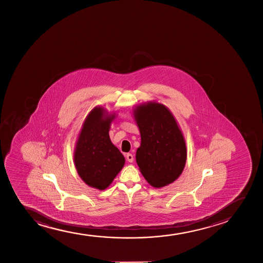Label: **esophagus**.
I'll use <instances>...</instances> for the list:
<instances>
[{"mask_svg":"<svg viewBox=\"0 0 263 263\" xmlns=\"http://www.w3.org/2000/svg\"><path fill=\"white\" fill-rule=\"evenodd\" d=\"M126 160L130 162V163H133V160H134V159H133V155L132 154H126Z\"/></svg>","mask_w":263,"mask_h":263,"instance_id":"esophagus-1","label":"esophagus"}]
</instances>
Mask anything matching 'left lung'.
I'll use <instances>...</instances> for the list:
<instances>
[{
    "mask_svg": "<svg viewBox=\"0 0 263 263\" xmlns=\"http://www.w3.org/2000/svg\"><path fill=\"white\" fill-rule=\"evenodd\" d=\"M133 112L141 137L136 152L139 170L153 187H165L177 180L184 169L187 147L182 132L162 103H141Z\"/></svg>",
    "mask_w": 263,
    "mask_h": 263,
    "instance_id": "obj_1",
    "label": "left lung"
}]
</instances>
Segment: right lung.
<instances>
[{
	"label": "right lung",
	"instance_id": "1",
	"mask_svg": "<svg viewBox=\"0 0 263 263\" xmlns=\"http://www.w3.org/2000/svg\"><path fill=\"white\" fill-rule=\"evenodd\" d=\"M115 113L97 106L85 118L76 140L73 161L76 171L86 184L104 191L124 166V155L109 139Z\"/></svg>",
	"mask_w": 263,
	"mask_h": 263
}]
</instances>
